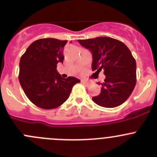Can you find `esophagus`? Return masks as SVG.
Returning <instances> with one entry per match:
<instances>
[{"mask_svg":"<svg viewBox=\"0 0 157 157\" xmlns=\"http://www.w3.org/2000/svg\"><path fill=\"white\" fill-rule=\"evenodd\" d=\"M82 83H83V84H85L86 86H89L90 85V82L89 81H86V80H82Z\"/></svg>","mask_w":157,"mask_h":157,"instance_id":"esophagus-1","label":"esophagus"}]
</instances>
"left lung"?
Instances as JSON below:
<instances>
[{
    "label": "left lung",
    "instance_id": "left-lung-1",
    "mask_svg": "<svg viewBox=\"0 0 157 157\" xmlns=\"http://www.w3.org/2000/svg\"><path fill=\"white\" fill-rule=\"evenodd\" d=\"M78 42L91 52L93 71L99 73L102 70L105 76L100 94L92 98L93 102L105 108L124 103L137 81L136 61L129 48L121 41L110 37L79 39Z\"/></svg>",
    "mask_w": 157,
    "mask_h": 157
}]
</instances>
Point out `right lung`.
Wrapping results in <instances>:
<instances>
[{
  "label": "right lung",
  "instance_id": "right-lung-1",
  "mask_svg": "<svg viewBox=\"0 0 157 157\" xmlns=\"http://www.w3.org/2000/svg\"><path fill=\"white\" fill-rule=\"evenodd\" d=\"M67 40L46 38L33 42L22 55L19 80L28 99L44 109H55L68 99L73 86L80 83L74 77L62 78L57 64L64 61Z\"/></svg>",
  "mask_w": 157,
  "mask_h": 157
}]
</instances>
